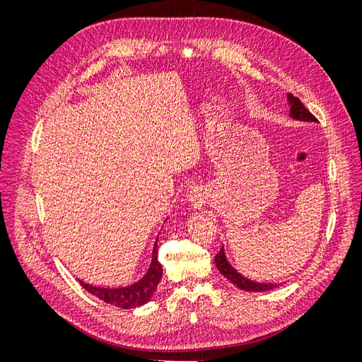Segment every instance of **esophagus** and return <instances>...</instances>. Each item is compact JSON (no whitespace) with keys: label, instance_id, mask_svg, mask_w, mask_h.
<instances>
[{"label":"esophagus","instance_id":"obj_1","mask_svg":"<svg viewBox=\"0 0 362 362\" xmlns=\"http://www.w3.org/2000/svg\"><path fill=\"white\" fill-rule=\"evenodd\" d=\"M187 198H189V202H190L192 205H198V204L202 202V194H201L198 190H196V189H193V190L189 192Z\"/></svg>","mask_w":362,"mask_h":362}]
</instances>
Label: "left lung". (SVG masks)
Returning <instances> with one entry per match:
<instances>
[{
	"label": "left lung",
	"instance_id": "left-lung-1",
	"mask_svg": "<svg viewBox=\"0 0 362 362\" xmlns=\"http://www.w3.org/2000/svg\"><path fill=\"white\" fill-rule=\"evenodd\" d=\"M288 98V104H290V117L298 119V121H312L316 122V117L302 104V101L299 98L293 96L291 93L287 95ZM215 264L218 267V270L221 272V274H223L229 281L234 283L238 288L241 290H247V291H269L276 288L279 284H273V283H255L252 280H248L247 277L241 276L237 270L233 269V266L229 264L225 252H223V247L221 248V251L215 255Z\"/></svg>",
	"mask_w": 362,
	"mask_h": 362
}]
</instances>
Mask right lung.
<instances>
[{
  "instance_id": "add662e5",
  "label": "right lung",
  "mask_w": 362,
  "mask_h": 362,
  "mask_svg": "<svg viewBox=\"0 0 362 362\" xmlns=\"http://www.w3.org/2000/svg\"><path fill=\"white\" fill-rule=\"evenodd\" d=\"M161 274H163V267L158 262L157 243H156L154 250H153V259H151L150 269L146 273V276L141 280H139L137 283L129 284L127 287H115V288L90 286L82 280L79 283L85 290H88L90 294L96 296L98 299L104 300L105 303H110V305L121 308V309H134V308L146 305L151 299V296L157 290V286L161 280Z\"/></svg>"
}]
</instances>
